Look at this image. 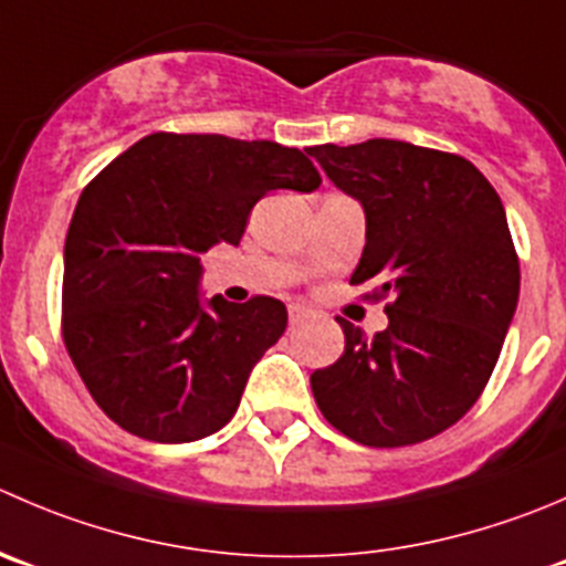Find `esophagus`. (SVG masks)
I'll return each mask as SVG.
<instances>
[{
	"mask_svg": "<svg viewBox=\"0 0 566 566\" xmlns=\"http://www.w3.org/2000/svg\"><path fill=\"white\" fill-rule=\"evenodd\" d=\"M310 317H312V312L304 310V306H298V304L290 306V323H293V326H298V323L310 321Z\"/></svg>",
	"mask_w": 566,
	"mask_h": 566,
	"instance_id": "esophagus-1",
	"label": "esophagus"
}]
</instances>
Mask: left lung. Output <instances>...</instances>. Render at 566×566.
<instances>
[{"label":"left lung","mask_w":566,"mask_h":566,"mask_svg":"<svg viewBox=\"0 0 566 566\" xmlns=\"http://www.w3.org/2000/svg\"><path fill=\"white\" fill-rule=\"evenodd\" d=\"M306 151L365 207L350 284L376 282L373 298H389V326L373 337L337 317L345 350L310 376L317 409L359 446L431 440L484 392L517 310L520 260L501 196L464 157L403 140Z\"/></svg>","instance_id":"left-lung-1"}]
</instances>
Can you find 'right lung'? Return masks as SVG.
Segmentation results:
<instances>
[{
	"label": "right lung",
	"mask_w": 566,
	"mask_h": 566,
	"mask_svg": "<svg viewBox=\"0 0 566 566\" xmlns=\"http://www.w3.org/2000/svg\"><path fill=\"white\" fill-rule=\"evenodd\" d=\"M317 185L298 149L177 132L140 137L87 182L65 234L63 343L109 420L171 446L232 420L287 310L271 295L205 306L201 256L238 245L265 193Z\"/></svg>",
	"instance_id": "right-lung-1"
}]
</instances>
